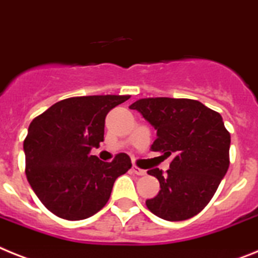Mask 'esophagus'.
<instances>
[{"label": "esophagus", "mask_w": 258, "mask_h": 258, "mask_svg": "<svg viewBox=\"0 0 258 258\" xmlns=\"http://www.w3.org/2000/svg\"><path fill=\"white\" fill-rule=\"evenodd\" d=\"M133 172L135 173V174H138V176H144V174H146V170L140 169V168H138L136 165L133 166Z\"/></svg>", "instance_id": "1"}]
</instances>
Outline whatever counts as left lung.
Segmentation results:
<instances>
[{
	"instance_id": "obj_1",
	"label": "left lung",
	"mask_w": 258,
	"mask_h": 258,
	"mask_svg": "<svg viewBox=\"0 0 258 258\" xmlns=\"http://www.w3.org/2000/svg\"><path fill=\"white\" fill-rule=\"evenodd\" d=\"M130 109L157 130L151 149L172 157L168 174L148 170L161 190L147 207L169 222L190 219L207 206L228 170L231 135L222 115L196 99L168 97L139 99Z\"/></svg>"
}]
</instances>
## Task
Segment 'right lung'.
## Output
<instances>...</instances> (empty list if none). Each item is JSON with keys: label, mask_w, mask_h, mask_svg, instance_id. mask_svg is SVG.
Listing matches in <instances>:
<instances>
[{"label": "right lung", "mask_w": 258, "mask_h": 258, "mask_svg": "<svg viewBox=\"0 0 258 258\" xmlns=\"http://www.w3.org/2000/svg\"><path fill=\"white\" fill-rule=\"evenodd\" d=\"M130 96L62 99L30 123L23 142L26 176L40 202L67 220H82L103 209L119 176L133 166L125 153L111 162L90 155L103 142L107 112Z\"/></svg>", "instance_id": "add662e5"}]
</instances>
